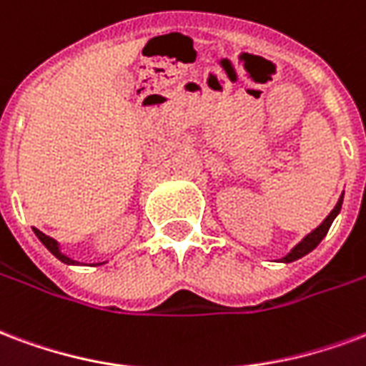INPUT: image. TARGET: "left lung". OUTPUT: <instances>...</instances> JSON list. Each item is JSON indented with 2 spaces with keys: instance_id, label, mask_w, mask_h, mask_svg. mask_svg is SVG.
Masks as SVG:
<instances>
[{
  "instance_id": "obj_1",
  "label": "left lung",
  "mask_w": 366,
  "mask_h": 366,
  "mask_svg": "<svg viewBox=\"0 0 366 366\" xmlns=\"http://www.w3.org/2000/svg\"><path fill=\"white\" fill-rule=\"evenodd\" d=\"M342 204H343V196L340 197V202L335 204L334 209L330 211V215H327V217L324 219V221H322V223L318 224V227H316L312 232H310V234H307V237L302 238L299 244L295 246L293 250L287 254L285 258H281V262H285V264H289V262H295V259L307 256L308 252H312L316 246L320 244L322 238L326 237L327 231H330V227H332V223H334V219L337 217V213H340V209H342Z\"/></svg>"
}]
</instances>
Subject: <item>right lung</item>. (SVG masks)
<instances>
[{"mask_svg": "<svg viewBox=\"0 0 366 366\" xmlns=\"http://www.w3.org/2000/svg\"><path fill=\"white\" fill-rule=\"evenodd\" d=\"M34 234L39 237L40 242H42V244H44L46 248H48V250L52 252L54 256H56V258H58L59 262H64V264H79V262H75V259L67 258L66 254H61V250H59V244H58V242H56V240H54L52 237H48V234H44V232H42V231H39V229H34Z\"/></svg>", "mask_w": 366, "mask_h": 366, "instance_id": "1", "label": "right lung"}]
</instances>
